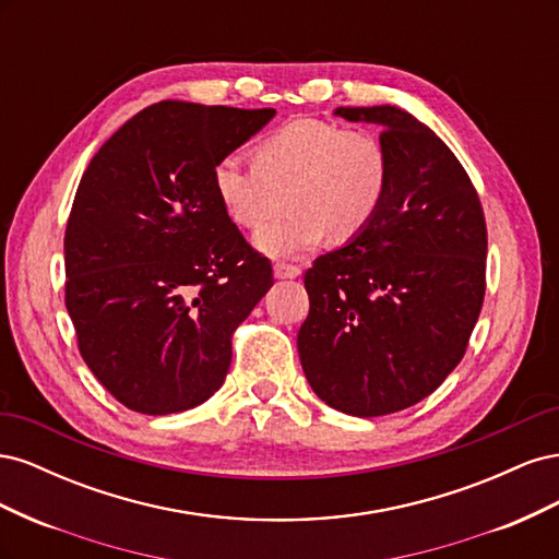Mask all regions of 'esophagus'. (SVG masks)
I'll return each mask as SVG.
<instances>
[{
	"label": "esophagus",
	"instance_id": "obj_1",
	"mask_svg": "<svg viewBox=\"0 0 559 559\" xmlns=\"http://www.w3.org/2000/svg\"><path fill=\"white\" fill-rule=\"evenodd\" d=\"M273 273L277 280H296V277H300V267L289 265V263H275Z\"/></svg>",
	"mask_w": 559,
	"mask_h": 559
}]
</instances>
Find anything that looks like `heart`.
Returning <instances> with one entry per match:
<instances>
[{
	"label": "heart",
	"mask_w": 559,
	"mask_h": 559,
	"mask_svg": "<svg viewBox=\"0 0 559 559\" xmlns=\"http://www.w3.org/2000/svg\"><path fill=\"white\" fill-rule=\"evenodd\" d=\"M389 183V156L370 130H345L300 118L267 134L253 163L226 156L214 167V191L240 228H261L284 207L292 212L263 228L253 245L270 259H298L329 235L343 245L378 216Z\"/></svg>",
	"instance_id": "obj_1"
}]
</instances>
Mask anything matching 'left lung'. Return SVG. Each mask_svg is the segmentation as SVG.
I'll return each instance as SVG.
<instances>
[{"mask_svg":"<svg viewBox=\"0 0 559 559\" xmlns=\"http://www.w3.org/2000/svg\"><path fill=\"white\" fill-rule=\"evenodd\" d=\"M333 114L382 128L389 183L373 224L306 273L298 354L326 405L380 417L429 396L462 361L485 298L487 228L462 163L413 114Z\"/></svg>","mask_w":559,"mask_h":559,"instance_id":"obj_1","label":"left lung"}]
</instances>
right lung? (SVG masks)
<instances>
[{"instance_id":"obj_1","label":"right lung","mask_w":559,"mask_h":559,"mask_svg":"<svg viewBox=\"0 0 559 559\" xmlns=\"http://www.w3.org/2000/svg\"><path fill=\"white\" fill-rule=\"evenodd\" d=\"M275 109L151 105L93 156L64 230V306L93 376L126 408L170 415L224 384L230 337L273 267L230 222L216 163Z\"/></svg>"}]
</instances>
